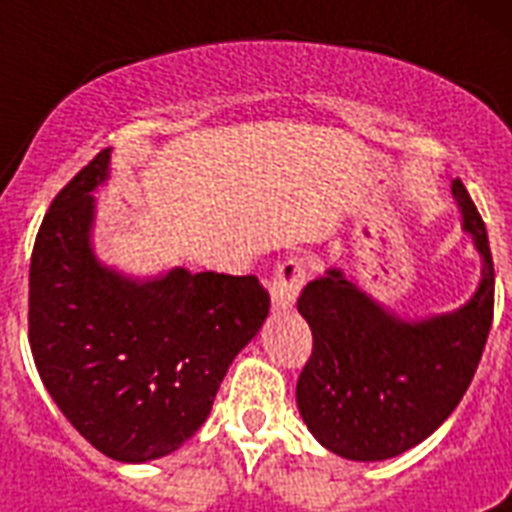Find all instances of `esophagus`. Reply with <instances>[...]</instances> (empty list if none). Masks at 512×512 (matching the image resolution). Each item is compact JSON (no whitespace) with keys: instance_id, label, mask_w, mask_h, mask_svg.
<instances>
[{"instance_id":"1","label":"esophagus","mask_w":512,"mask_h":512,"mask_svg":"<svg viewBox=\"0 0 512 512\" xmlns=\"http://www.w3.org/2000/svg\"><path fill=\"white\" fill-rule=\"evenodd\" d=\"M310 277V269L302 259H289L284 261L277 269V277L271 284V305L274 310H287V307L295 305L297 295H300L302 284Z\"/></svg>"}]
</instances>
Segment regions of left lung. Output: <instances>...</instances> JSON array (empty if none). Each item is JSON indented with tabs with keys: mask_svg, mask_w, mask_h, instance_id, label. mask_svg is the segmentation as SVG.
Wrapping results in <instances>:
<instances>
[{
	"mask_svg": "<svg viewBox=\"0 0 512 512\" xmlns=\"http://www.w3.org/2000/svg\"><path fill=\"white\" fill-rule=\"evenodd\" d=\"M451 194L482 256V279L464 307L402 320L341 269L302 289L297 310L312 330V354L297 379V408L310 433L343 459L382 461L431 436L477 372L495 310L487 228L461 179Z\"/></svg>",
	"mask_w": 512,
	"mask_h": 512,
	"instance_id": "1",
	"label": "left lung"
}]
</instances>
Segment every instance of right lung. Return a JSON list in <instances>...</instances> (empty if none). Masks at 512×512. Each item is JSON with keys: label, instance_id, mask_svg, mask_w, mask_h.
<instances>
[{"label": "right lung", "instance_id": "obj_1", "mask_svg": "<svg viewBox=\"0 0 512 512\" xmlns=\"http://www.w3.org/2000/svg\"><path fill=\"white\" fill-rule=\"evenodd\" d=\"M99 151L56 194L30 259L27 336L45 390L81 436L115 461L161 459L205 423L220 382L269 315L253 277L171 269L130 279L99 264Z\"/></svg>", "mask_w": 512, "mask_h": 512}]
</instances>
